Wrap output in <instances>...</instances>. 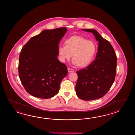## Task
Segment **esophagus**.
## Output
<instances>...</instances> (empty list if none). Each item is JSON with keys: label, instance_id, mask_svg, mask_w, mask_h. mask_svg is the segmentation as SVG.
I'll list each match as a JSON object with an SVG mask.
<instances>
[{"label": "esophagus", "instance_id": "esophagus-1", "mask_svg": "<svg viewBox=\"0 0 135 135\" xmlns=\"http://www.w3.org/2000/svg\"><path fill=\"white\" fill-rule=\"evenodd\" d=\"M68 72H69V73L73 72L74 71V70L73 69H70V68H68Z\"/></svg>", "mask_w": 135, "mask_h": 135}]
</instances>
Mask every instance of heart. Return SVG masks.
Here are the masks:
<instances>
[{
  "label": "heart",
  "mask_w": 135,
  "mask_h": 135,
  "mask_svg": "<svg viewBox=\"0 0 135 135\" xmlns=\"http://www.w3.org/2000/svg\"><path fill=\"white\" fill-rule=\"evenodd\" d=\"M65 45L58 48L61 61L69 60L72 55L73 63L79 68H84L91 63L95 56L97 46L92 40L80 36H72L66 39Z\"/></svg>",
  "instance_id": "obj_1"
}]
</instances>
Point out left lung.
<instances>
[{
    "label": "left lung",
    "instance_id": "obj_1",
    "mask_svg": "<svg viewBox=\"0 0 135 135\" xmlns=\"http://www.w3.org/2000/svg\"><path fill=\"white\" fill-rule=\"evenodd\" d=\"M91 32L98 42L95 59L86 68L77 71L78 80L75 90L78 97L83 100L102 98L114 81L117 57L109 41L93 29H82Z\"/></svg>",
    "mask_w": 135,
    "mask_h": 135
}]
</instances>
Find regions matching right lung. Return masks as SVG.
<instances>
[{"label": "right lung", "mask_w": 135, "mask_h": 135, "mask_svg": "<svg viewBox=\"0 0 135 135\" xmlns=\"http://www.w3.org/2000/svg\"><path fill=\"white\" fill-rule=\"evenodd\" d=\"M66 27L46 29L31 37L23 46L19 57V76L26 92L36 98H52L68 74L57 59L59 43Z\"/></svg>", "instance_id": "1"}]
</instances>
